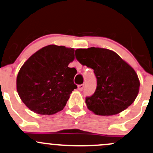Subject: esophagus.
<instances>
[{"label":"esophagus","instance_id":"obj_1","mask_svg":"<svg viewBox=\"0 0 153 153\" xmlns=\"http://www.w3.org/2000/svg\"><path fill=\"white\" fill-rule=\"evenodd\" d=\"M83 87H84V85L83 84H80L78 86V89L79 91H82V89H83Z\"/></svg>","mask_w":153,"mask_h":153}]
</instances>
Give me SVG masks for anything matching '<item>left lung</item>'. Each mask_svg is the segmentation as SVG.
<instances>
[{
	"mask_svg": "<svg viewBox=\"0 0 153 153\" xmlns=\"http://www.w3.org/2000/svg\"><path fill=\"white\" fill-rule=\"evenodd\" d=\"M75 56L83 65L93 69L97 88L86 98L90 111L97 115H115L129 107L139 94L140 82L135 70L118 54L105 48L77 49Z\"/></svg>",
	"mask_w": 153,
	"mask_h": 153,
	"instance_id": "obj_1",
	"label": "left lung"
}]
</instances>
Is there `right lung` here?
Listing matches in <instances>:
<instances>
[{"label":"right lung","mask_w":153,"mask_h":153,"mask_svg":"<svg viewBox=\"0 0 153 153\" xmlns=\"http://www.w3.org/2000/svg\"><path fill=\"white\" fill-rule=\"evenodd\" d=\"M75 50L50 45L33 53L20 68L17 90L25 105L34 113L52 115L63 110L77 86L76 69L68 67Z\"/></svg>","instance_id":"add662e5"}]
</instances>
